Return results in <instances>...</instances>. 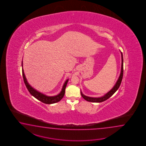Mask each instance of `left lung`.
Returning <instances> with one entry per match:
<instances>
[{"mask_svg":"<svg viewBox=\"0 0 146 146\" xmlns=\"http://www.w3.org/2000/svg\"><path fill=\"white\" fill-rule=\"evenodd\" d=\"M121 74H120V76L118 78V79L117 81V82H116V83L115 84L114 87L108 93L106 94L104 96L100 97V98H92V97L86 96L81 91V96H82V98H84V99L86 100V101H88V102H103V101H104L106 100L109 99L114 93H115L117 90H118L119 87L121 84V80H122V79H123V71H124V70H123V54L121 52Z\"/></svg>","mask_w":146,"mask_h":146,"instance_id":"left-lung-1","label":"left lung"}]
</instances>
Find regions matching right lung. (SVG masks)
<instances>
[{
	"mask_svg": "<svg viewBox=\"0 0 146 146\" xmlns=\"http://www.w3.org/2000/svg\"><path fill=\"white\" fill-rule=\"evenodd\" d=\"M22 66H23V65H22ZM22 76H23V80H24V82H25V86L27 87V88L28 89L29 92L30 93L32 96H34V98H35L36 99L42 102L45 103V104H48L58 102L62 99V98L64 96V94L65 93L66 87L67 84V82L68 81V79H67L65 82V83L64 84V86L62 87V91L58 94H57V96H47L44 94L43 93H40V92L37 91L35 89H34V88H33L32 87H31V86L28 83L27 80L26 79V77L25 76L23 68H22Z\"/></svg>",
	"mask_w": 146,
	"mask_h": 146,
	"instance_id": "right-lung-1",
	"label": "right lung"
}]
</instances>
